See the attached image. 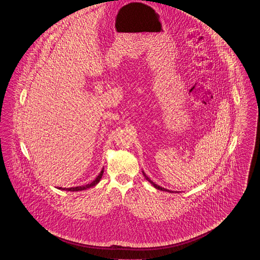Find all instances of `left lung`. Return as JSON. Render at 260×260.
Here are the masks:
<instances>
[{"instance_id":"obj_1","label":"left lung","mask_w":260,"mask_h":260,"mask_svg":"<svg viewBox=\"0 0 260 260\" xmlns=\"http://www.w3.org/2000/svg\"><path fill=\"white\" fill-rule=\"evenodd\" d=\"M143 175H144V177L146 178V180H148L149 182L152 184V185L154 186L155 188H157V189H159V190H161V191H166V192H170V193H173V191H170V190H168V189H165V188H162L161 186L157 185V184H155L150 178H149L148 176L145 174V173L143 172Z\"/></svg>"}]
</instances>
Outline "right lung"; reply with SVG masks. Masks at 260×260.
<instances>
[{
  "label": "right lung",
  "instance_id": "1",
  "mask_svg": "<svg viewBox=\"0 0 260 260\" xmlns=\"http://www.w3.org/2000/svg\"><path fill=\"white\" fill-rule=\"evenodd\" d=\"M102 175H103V169H102V171L100 172L99 175L96 176V178H95L91 183H89V184L84 186H77V187H71V188H62V187H59L58 189H60V190H66V191H82V190H86L87 188H90V187H92V186L96 185L99 181H100Z\"/></svg>",
  "mask_w": 260,
  "mask_h": 260
}]
</instances>
